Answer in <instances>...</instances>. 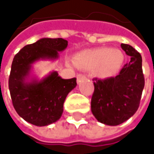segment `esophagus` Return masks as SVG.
<instances>
[{
	"label": "esophagus",
	"instance_id": "34e87169",
	"mask_svg": "<svg viewBox=\"0 0 154 154\" xmlns=\"http://www.w3.org/2000/svg\"><path fill=\"white\" fill-rule=\"evenodd\" d=\"M85 75H83V74H77V82H80V80L81 79H84V78H85Z\"/></svg>",
	"mask_w": 154,
	"mask_h": 154
}]
</instances>
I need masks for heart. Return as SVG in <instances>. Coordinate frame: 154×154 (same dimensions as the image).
<instances>
[{
  "mask_svg": "<svg viewBox=\"0 0 154 154\" xmlns=\"http://www.w3.org/2000/svg\"><path fill=\"white\" fill-rule=\"evenodd\" d=\"M124 60L120 50L100 47L84 51L76 57V64L85 69H94L101 78H108L118 73Z\"/></svg>",
  "mask_w": 154,
  "mask_h": 154,
  "instance_id": "b5f03b06",
  "label": "heart"
}]
</instances>
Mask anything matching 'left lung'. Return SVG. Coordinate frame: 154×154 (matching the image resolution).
<instances>
[{
	"mask_svg": "<svg viewBox=\"0 0 154 154\" xmlns=\"http://www.w3.org/2000/svg\"><path fill=\"white\" fill-rule=\"evenodd\" d=\"M130 62L126 64L115 77L95 79L91 109L95 119L105 125L117 126L137 110L144 87L142 57L129 45L121 44Z\"/></svg>",
	"mask_w": 154,
	"mask_h": 154,
	"instance_id": "1",
	"label": "left lung"
}]
</instances>
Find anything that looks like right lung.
Returning a JSON list of instances; mask_svg holds the SVG:
<instances>
[{"label": "right lung", "mask_w": 154, "mask_h": 154, "mask_svg": "<svg viewBox=\"0 0 154 154\" xmlns=\"http://www.w3.org/2000/svg\"><path fill=\"white\" fill-rule=\"evenodd\" d=\"M68 41L42 38L23 47L15 55L9 78V89L17 113L28 123L44 127L60 119L69 93L77 85V78L63 79L52 71L42 80L27 81L32 64L40 60H56Z\"/></svg>", "instance_id": "obj_1"}]
</instances>
